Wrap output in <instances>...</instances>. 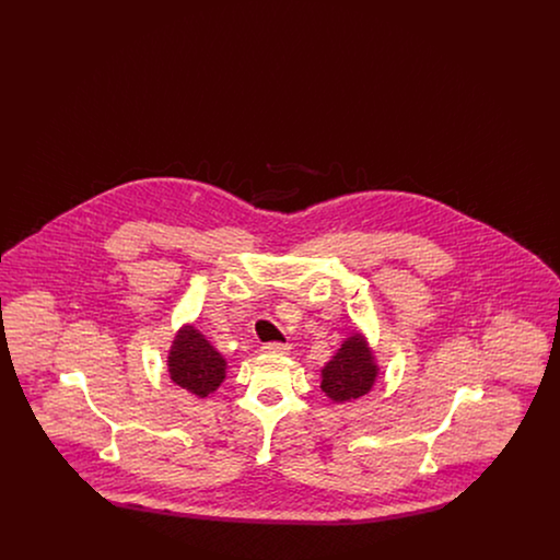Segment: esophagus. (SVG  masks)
I'll return each mask as SVG.
<instances>
[{
  "instance_id": "1",
  "label": "esophagus",
  "mask_w": 560,
  "mask_h": 560,
  "mask_svg": "<svg viewBox=\"0 0 560 560\" xmlns=\"http://www.w3.org/2000/svg\"><path fill=\"white\" fill-rule=\"evenodd\" d=\"M265 352H270V354H288L290 352V345H283V342H268L262 347Z\"/></svg>"
}]
</instances>
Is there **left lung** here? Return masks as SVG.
I'll list each match as a JSON object with an SVG mask.
<instances>
[{
	"label": "left lung",
	"mask_w": 560,
	"mask_h": 560,
	"mask_svg": "<svg viewBox=\"0 0 560 560\" xmlns=\"http://www.w3.org/2000/svg\"><path fill=\"white\" fill-rule=\"evenodd\" d=\"M380 368L363 334H352L320 370V390L334 402L365 397L377 380Z\"/></svg>",
	"instance_id": "left-lung-1"
}]
</instances>
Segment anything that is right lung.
<instances>
[{"mask_svg": "<svg viewBox=\"0 0 560 560\" xmlns=\"http://www.w3.org/2000/svg\"><path fill=\"white\" fill-rule=\"evenodd\" d=\"M167 372L174 384L190 395L206 399L224 382L226 359L195 329V325H183L167 354Z\"/></svg>", "mask_w": 560, "mask_h": 560, "instance_id": "obj_1", "label": "right lung"}]
</instances>
